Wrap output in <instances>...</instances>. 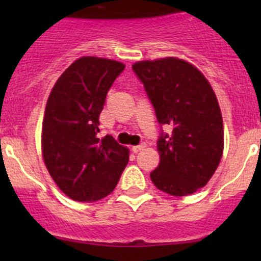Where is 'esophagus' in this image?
Instances as JSON below:
<instances>
[{
  "label": "esophagus",
  "mask_w": 261,
  "mask_h": 261,
  "mask_svg": "<svg viewBox=\"0 0 261 261\" xmlns=\"http://www.w3.org/2000/svg\"><path fill=\"white\" fill-rule=\"evenodd\" d=\"M145 149V144L141 145H136V146H132V151L133 153H138V151H141Z\"/></svg>",
  "instance_id": "1"
}]
</instances>
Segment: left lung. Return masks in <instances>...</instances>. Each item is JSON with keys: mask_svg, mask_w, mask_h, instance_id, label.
<instances>
[{"mask_svg": "<svg viewBox=\"0 0 261 261\" xmlns=\"http://www.w3.org/2000/svg\"><path fill=\"white\" fill-rule=\"evenodd\" d=\"M155 110L171 135L156 142L158 167L150 174L158 190L192 195L206 186L223 153V121L209 81L186 60L165 57L133 64Z\"/></svg>", "mask_w": 261, "mask_h": 261, "instance_id": "obj_1", "label": "left lung"}]
</instances>
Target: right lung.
Instances as JSON below:
<instances>
[{
  "mask_svg": "<svg viewBox=\"0 0 261 261\" xmlns=\"http://www.w3.org/2000/svg\"><path fill=\"white\" fill-rule=\"evenodd\" d=\"M123 62L103 57L75 60L53 86L41 128V154L60 190L74 201L94 202L115 190L129 149L112 136L102 140L99 115Z\"/></svg>",
  "mask_w": 261,
  "mask_h": 261,
  "instance_id": "right-lung-1",
  "label": "right lung"
}]
</instances>
